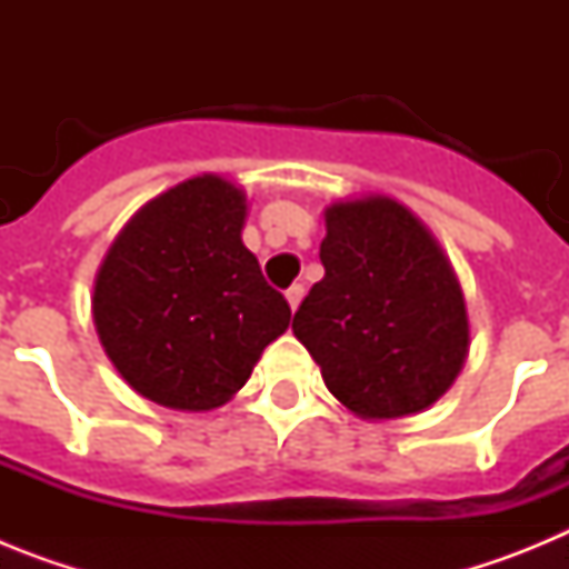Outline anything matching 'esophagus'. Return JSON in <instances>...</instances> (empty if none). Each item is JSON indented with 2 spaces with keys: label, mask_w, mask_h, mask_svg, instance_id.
Returning <instances> with one entry per match:
<instances>
[{
  "label": "esophagus",
  "mask_w": 569,
  "mask_h": 569,
  "mask_svg": "<svg viewBox=\"0 0 569 569\" xmlns=\"http://www.w3.org/2000/svg\"><path fill=\"white\" fill-rule=\"evenodd\" d=\"M301 296H305V284H290V288L284 290V299H288L290 310H296V308H299Z\"/></svg>",
  "instance_id": "obj_1"
}]
</instances>
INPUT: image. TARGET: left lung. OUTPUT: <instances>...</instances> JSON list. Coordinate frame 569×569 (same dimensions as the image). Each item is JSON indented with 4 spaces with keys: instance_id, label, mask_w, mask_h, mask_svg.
Wrapping results in <instances>:
<instances>
[{
    "instance_id": "8db88e82",
    "label": "left lung",
    "mask_w": 569,
    "mask_h": 569,
    "mask_svg": "<svg viewBox=\"0 0 569 569\" xmlns=\"http://www.w3.org/2000/svg\"><path fill=\"white\" fill-rule=\"evenodd\" d=\"M316 281L293 316L330 393L365 419L433 405L467 356L465 296L425 224L370 196L325 213Z\"/></svg>"
}]
</instances>
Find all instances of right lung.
Listing matches in <instances>:
<instances>
[{"mask_svg":"<svg viewBox=\"0 0 569 569\" xmlns=\"http://www.w3.org/2000/svg\"><path fill=\"white\" fill-rule=\"evenodd\" d=\"M244 196L196 176L144 204L97 276L93 321L136 393L173 410H213L290 325L288 299L241 244Z\"/></svg>","mask_w":569,"mask_h":569,"instance_id":"add662e5","label":"right lung"}]
</instances>
